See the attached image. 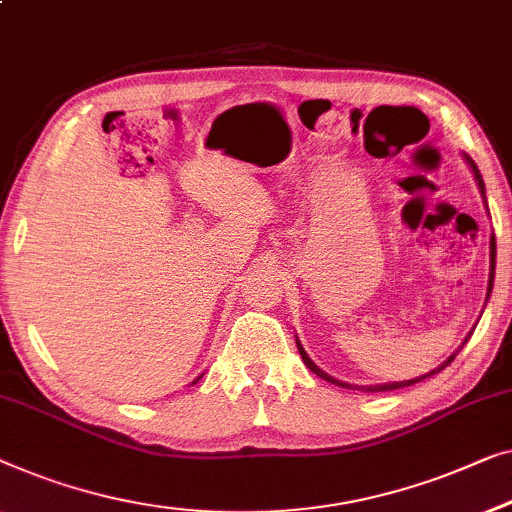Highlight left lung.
Here are the masks:
<instances>
[{
	"instance_id": "8db88e82",
	"label": "left lung",
	"mask_w": 512,
	"mask_h": 512,
	"mask_svg": "<svg viewBox=\"0 0 512 512\" xmlns=\"http://www.w3.org/2000/svg\"><path fill=\"white\" fill-rule=\"evenodd\" d=\"M464 159H466V164L471 166V170H473V177H476V182H478V189H480V194H483V198H485V182H483V175H480V170H478V166L473 164V159L471 157H466L464 154ZM485 205H487V201H485ZM494 265H496V242H494V238H492V242H490V284H487V298H490V293H492V286H494ZM471 337V335H469ZM466 337V339H469ZM466 339H464V344H466ZM295 344H298V351H300V355H302V360H305V365L311 369V372H314L316 376H321V379H325V381H330V383H335V385H342V388H355V390H367V392H385V390H397V388H406V385H413V383H418V381H422V379H429V376H434V374H439L441 369H446L450 362L455 360V355L459 353V346L457 351L450 355V358L446 360V362H441L439 367H434L432 372H427V374H422V376H418V379H409V381H395V383H383V385H351V383H344V381H337V379H332V376H328L323 372V369H318L314 362H311V358L307 355V351L305 348H302V344L298 342V339H295Z\"/></svg>"
}]
</instances>
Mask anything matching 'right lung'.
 <instances>
[{"label": "right lung", "instance_id": "obj_1", "mask_svg": "<svg viewBox=\"0 0 512 512\" xmlns=\"http://www.w3.org/2000/svg\"><path fill=\"white\" fill-rule=\"evenodd\" d=\"M198 379H201V376H198ZM198 379H196V381H198ZM196 381H194V383H196Z\"/></svg>", "mask_w": 512, "mask_h": 512}]
</instances>
